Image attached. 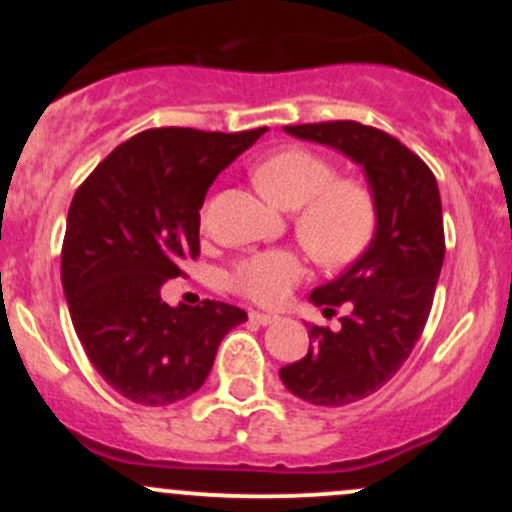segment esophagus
<instances>
[{
  "instance_id": "esophagus-1",
  "label": "esophagus",
  "mask_w": 512,
  "mask_h": 512,
  "mask_svg": "<svg viewBox=\"0 0 512 512\" xmlns=\"http://www.w3.org/2000/svg\"><path fill=\"white\" fill-rule=\"evenodd\" d=\"M250 320L257 322V325H272V322L279 320L276 315H269V313H257V310H252L250 313Z\"/></svg>"
}]
</instances>
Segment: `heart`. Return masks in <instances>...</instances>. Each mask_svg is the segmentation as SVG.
Returning a JSON list of instances; mask_svg holds the SVG:
<instances>
[{
	"label": "heart",
	"instance_id": "heart-1",
	"mask_svg": "<svg viewBox=\"0 0 512 512\" xmlns=\"http://www.w3.org/2000/svg\"><path fill=\"white\" fill-rule=\"evenodd\" d=\"M255 182L269 202L296 211V233L320 262L344 264L363 252L375 231L373 197L361 182L334 180L325 158L305 149H286L264 158ZM308 267L298 252H255L236 264L231 289L260 305H279Z\"/></svg>",
	"mask_w": 512,
	"mask_h": 512
}]
</instances>
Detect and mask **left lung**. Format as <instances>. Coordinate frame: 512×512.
Returning a JSON list of instances; mask_svg holds the SVG:
<instances>
[{
  "instance_id": "left-lung-1",
  "label": "left lung",
  "mask_w": 512,
  "mask_h": 512,
  "mask_svg": "<svg viewBox=\"0 0 512 512\" xmlns=\"http://www.w3.org/2000/svg\"><path fill=\"white\" fill-rule=\"evenodd\" d=\"M284 129L361 166L375 204L368 248L310 293V303L325 313L351 305L342 330L310 325L308 354L279 370L281 383L296 397L317 407H344L378 392L424 332L445 257L438 182L402 142L361 122Z\"/></svg>"
}]
</instances>
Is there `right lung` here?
Wrapping results in <instances>:
<instances>
[{
  "instance_id": "add662e5",
  "label": "right lung",
  "mask_w": 512,
  "mask_h": 512,
  "mask_svg": "<svg viewBox=\"0 0 512 512\" xmlns=\"http://www.w3.org/2000/svg\"><path fill=\"white\" fill-rule=\"evenodd\" d=\"M267 127L223 134L146 129L76 190L62 245V289L88 361L122 397L166 407L207 380L245 310L221 301L168 305L161 289L199 255L211 182Z\"/></svg>"
}]
</instances>
